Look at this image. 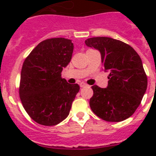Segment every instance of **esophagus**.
I'll return each instance as SVG.
<instances>
[{"mask_svg": "<svg viewBox=\"0 0 156 156\" xmlns=\"http://www.w3.org/2000/svg\"><path fill=\"white\" fill-rule=\"evenodd\" d=\"M79 85H80V87H87V84H86V83H81L80 84H79Z\"/></svg>", "mask_w": 156, "mask_h": 156, "instance_id": "esophagus-1", "label": "esophagus"}]
</instances>
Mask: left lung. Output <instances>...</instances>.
I'll return each instance as SVG.
<instances>
[{"mask_svg": "<svg viewBox=\"0 0 156 156\" xmlns=\"http://www.w3.org/2000/svg\"><path fill=\"white\" fill-rule=\"evenodd\" d=\"M85 44L100 52L104 71L110 73L106 88L91 87L94 94L90 108L106 121L129 118L141 104L147 87L140 56L131 46L112 38H90Z\"/></svg>", "mask_w": 156, "mask_h": 156, "instance_id": "8db88e82", "label": "left lung"}]
</instances>
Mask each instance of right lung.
Here are the masks:
<instances>
[{
    "mask_svg": "<svg viewBox=\"0 0 156 156\" xmlns=\"http://www.w3.org/2000/svg\"><path fill=\"white\" fill-rule=\"evenodd\" d=\"M72 40L53 38L44 40L31 51L21 71L19 95L23 108L32 120L43 126H56L68 116L79 91L61 77L70 62Z\"/></svg>",
    "mask_w": 156,
    "mask_h": 156,
    "instance_id": "obj_1",
    "label": "right lung"
}]
</instances>
